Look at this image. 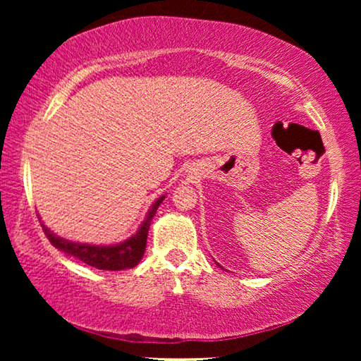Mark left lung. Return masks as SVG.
Wrapping results in <instances>:
<instances>
[{"instance_id": "1", "label": "left lung", "mask_w": 361, "mask_h": 361, "mask_svg": "<svg viewBox=\"0 0 361 361\" xmlns=\"http://www.w3.org/2000/svg\"><path fill=\"white\" fill-rule=\"evenodd\" d=\"M216 264H218V262H216ZM218 266H219V264H218Z\"/></svg>"}]
</instances>
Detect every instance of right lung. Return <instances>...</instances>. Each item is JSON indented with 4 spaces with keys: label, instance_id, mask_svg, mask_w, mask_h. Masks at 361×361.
<instances>
[{
    "label": "right lung",
    "instance_id": "1",
    "mask_svg": "<svg viewBox=\"0 0 361 361\" xmlns=\"http://www.w3.org/2000/svg\"><path fill=\"white\" fill-rule=\"evenodd\" d=\"M166 199V194L157 197L151 209L146 213L142 224L138 226L135 234L124 242L113 243V245H92V243H79L71 242L68 239H63L42 224L47 239L60 252L65 255L75 256L79 261L85 262V264L92 266L95 269H102V271H124V269L135 267L140 261H142L145 250H146V239H148V231L152 218H154L159 205Z\"/></svg>",
    "mask_w": 361,
    "mask_h": 361
}]
</instances>
